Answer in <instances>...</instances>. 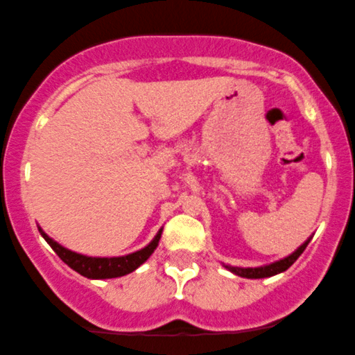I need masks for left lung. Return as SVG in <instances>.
<instances>
[{"label":"left lung","instance_id":"8db88e82","mask_svg":"<svg viewBox=\"0 0 355 355\" xmlns=\"http://www.w3.org/2000/svg\"><path fill=\"white\" fill-rule=\"evenodd\" d=\"M309 243H310V239L309 241H305V243L302 244V246H300L297 251L293 252V254H290L288 256V258H285V259H279V261H276V263H272V264H268V266H261V268H234V266H225L227 268L229 271H232L234 272V275H237V276H243V278H254V279H258V278H268V276H275V275H278V272H283V271H286L288 268L291 266V264L295 263V261H297L298 258H300V254H302L303 251H305V248L309 246Z\"/></svg>","mask_w":355,"mask_h":355}]
</instances>
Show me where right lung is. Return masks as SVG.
Masks as SVG:
<instances>
[{
  "label": "right lung",
  "instance_id": "1",
  "mask_svg": "<svg viewBox=\"0 0 355 355\" xmlns=\"http://www.w3.org/2000/svg\"><path fill=\"white\" fill-rule=\"evenodd\" d=\"M40 234L44 236V239L50 244V248L57 252L58 258L64 261L67 266L72 268L73 271H77L79 275L85 276V278L91 279H106V278H118V276H124L128 272L135 271L136 268L141 266L145 261L150 258L151 252L155 251L158 246V241L162 237V231L155 236V239L148 244L146 248L139 249V251L133 252V254L121 256V258H89V256L77 254V252L69 251L64 246L55 243L53 239H50L42 229H38Z\"/></svg>",
  "mask_w": 355,
  "mask_h": 355
}]
</instances>
